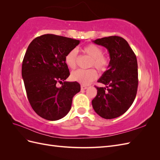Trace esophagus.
Instances as JSON below:
<instances>
[{"mask_svg":"<svg viewBox=\"0 0 160 160\" xmlns=\"http://www.w3.org/2000/svg\"><path fill=\"white\" fill-rule=\"evenodd\" d=\"M87 88H87V86L81 85V90H85V89H86Z\"/></svg>","mask_w":160,"mask_h":160,"instance_id":"1","label":"esophagus"}]
</instances>
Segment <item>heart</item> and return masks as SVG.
<instances>
[{
	"label": "heart",
	"mask_w": 160,
	"mask_h": 160,
	"mask_svg": "<svg viewBox=\"0 0 160 160\" xmlns=\"http://www.w3.org/2000/svg\"><path fill=\"white\" fill-rule=\"evenodd\" d=\"M83 52L91 58L90 67L103 71L106 70L109 63V58L103 54V49L94 44L87 45L83 48ZM77 51L75 49L70 51L65 57V63L70 69H75L77 65ZM71 79L74 81L83 85H88L98 77V73L95 69L76 70L71 73Z\"/></svg>",
	"instance_id": "1"
}]
</instances>
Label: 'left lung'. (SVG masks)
Here are the masks:
<instances>
[{
    "instance_id": "8db88e82",
    "label": "left lung",
    "mask_w": 160,
    "mask_h": 160,
    "mask_svg": "<svg viewBox=\"0 0 160 160\" xmlns=\"http://www.w3.org/2000/svg\"><path fill=\"white\" fill-rule=\"evenodd\" d=\"M95 44L109 51V69L98 81L105 88H95L98 93L92 100L95 112L105 119L123 115L132 105L137 94L138 71L137 58L123 38L111 36L95 40Z\"/></svg>"
}]
</instances>
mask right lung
<instances>
[{"label":"right lung","mask_w":160,"mask_h":160,"mask_svg":"<svg viewBox=\"0 0 160 160\" xmlns=\"http://www.w3.org/2000/svg\"><path fill=\"white\" fill-rule=\"evenodd\" d=\"M79 40L47 34L33 39L22 64V77L32 109L43 119L59 120L69 113L73 96L81 90L77 82L65 81L70 75L65 57ZM58 83L62 86L58 88Z\"/></svg>","instance_id":"add662e5"}]
</instances>
